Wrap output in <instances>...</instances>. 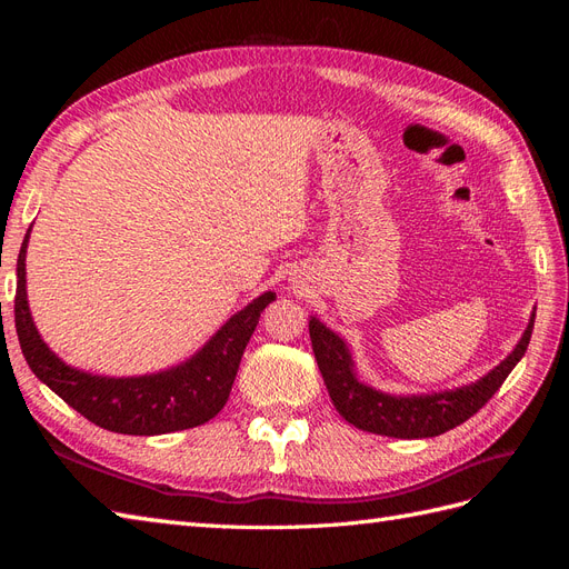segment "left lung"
Here are the masks:
<instances>
[{"label":"left lung","instance_id":"1","mask_svg":"<svg viewBox=\"0 0 569 569\" xmlns=\"http://www.w3.org/2000/svg\"><path fill=\"white\" fill-rule=\"evenodd\" d=\"M533 313L512 353L472 385L435 393L393 396L360 382L353 370L356 366L347 341L335 335L330 327L322 325L318 318H311V322H308L318 368L322 372V380L327 385V391H330L335 408L339 410V416L353 427L363 429V432L393 439L439 437L472 418L475 412L498 391V387L506 382V377L512 372V368L520 363V358L529 347Z\"/></svg>","mask_w":569,"mask_h":569}]
</instances>
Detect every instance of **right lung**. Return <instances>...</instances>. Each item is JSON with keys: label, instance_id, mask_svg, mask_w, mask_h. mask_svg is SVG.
I'll use <instances>...</instances> for the list:
<instances>
[{"label": "right lung", "instance_id": "right-lung-1", "mask_svg": "<svg viewBox=\"0 0 569 569\" xmlns=\"http://www.w3.org/2000/svg\"><path fill=\"white\" fill-rule=\"evenodd\" d=\"M30 230L16 263V335L36 377L82 418L118 435L153 437L209 422L228 403L232 382L263 308L274 301L266 291L234 313L184 363L142 377H101L66 366L42 341L32 322L26 295V249Z\"/></svg>", "mask_w": 569, "mask_h": 569}]
</instances>
